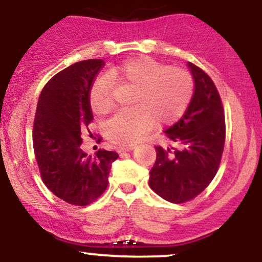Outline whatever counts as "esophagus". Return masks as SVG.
<instances>
[{
  "label": "esophagus",
  "mask_w": 262,
  "mask_h": 262,
  "mask_svg": "<svg viewBox=\"0 0 262 262\" xmlns=\"http://www.w3.org/2000/svg\"><path fill=\"white\" fill-rule=\"evenodd\" d=\"M136 148L134 145H126V146H119L118 148V153H123V151H130Z\"/></svg>",
  "instance_id": "34e87169"
}]
</instances>
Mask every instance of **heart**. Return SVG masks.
<instances>
[{
  "instance_id": "b5f03b06",
  "label": "heart",
  "mask_w": 262,
  "mask_h": 262,
  "mask_svg": "<svg viewBox=\"0 0 262 262\" xmlns=\"http://www.w3.org/2000/svg\"><path fill=\"white\" fill-rule=\"evenodd\" d=\"M114 82L136 87L130 103L104 124V136L120 145H132L153 128L155 122L170 124L185 113L194 92L188 71L169 67L149 57H138L100 74L89 91V107L96 116L113 108Z\"/></svg>"
}]
</instances>
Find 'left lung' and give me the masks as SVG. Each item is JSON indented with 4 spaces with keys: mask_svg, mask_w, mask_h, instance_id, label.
I'll return each mask as SVG.
<instances>
[{
    "mask_svg": "<svg viewBox=\"0 0 262 262\" xmlns=\"http://www.w3.org/2000/svg\"><path fill=\"white\" fill-rule=\"evenodd\" d=\"M188 67L194 79L190 104L182 119L165 130L180 148L155 146L157 160L149 173L151 190L175 204L205 190L216 174L225 144V116L217 89L203 70L190 62Z\"/></svg>",
    "mask_w": 262,
    "mask_h": 262,
    "instance_id": "obj_1",
    "label": "left lung"
}]
</instances>
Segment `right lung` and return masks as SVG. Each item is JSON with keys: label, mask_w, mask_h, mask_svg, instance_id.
Wrapping results in <instances>:
<instances>
[{"label": "right lung", "mask_w": 262, "mask_h": 262, "mask_svg": "<svg viewBox=\"0 0 262 262\" xmlns=\"http://www.w3.org/2000/svg\"><path fill=\"white\" fill-rule=\"evenodd\" d=\"M103 59L77 62L57 73L39 94L33 124V149L43 183L59 199L84 206L104 192L116 151L94 157L79 148L80 130L93 119L89 91Z\"/></svg>", "instance_id": "right-lung-1"}]
</instances>
